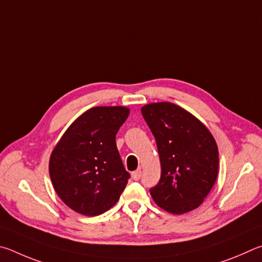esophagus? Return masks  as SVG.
<instances>
[{
  "label": "esophagus",
  "mask_w": 262,
  "mask_h": 262,
  "mask_svg": "<svg viewBox=\"0 0 262 262\" xmlns=\"http://www.w3.org/2000/svg\"><path fill=\"white\" fill-rule=\"evenodd\" d=\"M131 177H132V180H134V181L140 180V177H141V170H136V171H134V172L131 173Z\"/></svg>",
  "instance_id": "1"
}]
</instances>
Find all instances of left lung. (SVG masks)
<instances>
[{
  "label": "left lung",
  "mask_w": 262,
  "mask_h": 262,
  "mask_svg": "<svg viewBox=\"0 0 262 262\" xmlns=\"http://www.w3.org/2000/svg\"><path fill=\"white\" fill-rule=\"evenodd\" d=\"M141 114L157 140L161 162V178L149 190L155 204L176 215L198 208L219 173V149L213 135L175 103L145 104Z\"/></svg>",
  "instance_id": "8db88e82"
}]
</instances>
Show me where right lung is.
I'll return each instance as SVG.
<instances>
[{
  "mask_svg": "<svg viewBox=\"0 0 262 262\" xmlns=\"http://www.w3.org/2000/svg\"><path fill=\"white\" fill-rule=\"evenodd\" d=\"M130 114L122 105L93 107L72 122L49 159L54 190L75 212L96 216L117 203L130 177L116 134Z\"/></svg>",
  "mask_w": 262,
  "mask_h": 262,
  "instance_id": "obj_1",
  "label": "right lung"
}]
</instances>
